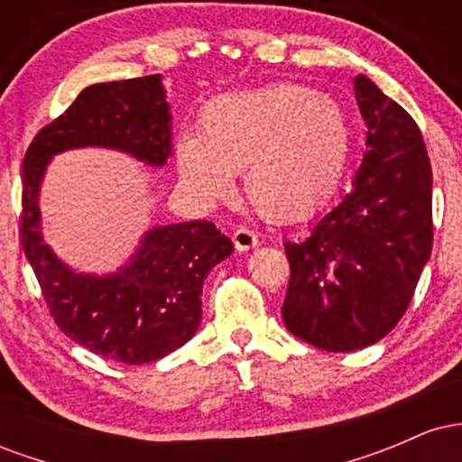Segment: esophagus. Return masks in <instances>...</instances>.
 I'll return each instance as SVG.
<instances>
[{"instance_id": "esophagus-1", "label": "esophagus", "mask_w": 462, "mask_h": 462, "mask_svg": "<svg viewBox=\"0 0 462 462\" xmlns=\"http://www.w3.org/2000/svg\"><path fill=\"white\" fill-rule=\"evenodd\" d=\"M232 241H235V247L238 252H247V249L256 247L261 238H258L256 232L247 230V227H238L235 235H232Z\"/></svg>"}]
</instances>
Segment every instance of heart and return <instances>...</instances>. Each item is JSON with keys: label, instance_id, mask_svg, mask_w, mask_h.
Here are the masks:
<instances>
[{"label": "heart", "instance_id": "1", "mask_svg": "<svg viewBox=\"0 0 462 462\" xmlns=\"http://www.w3.org/2000/svg\"><path fill=\"white\" fill-rule=\"evenodd\" d=\"M352 128L332 95L301 84H269L217 97L201 113L199 134L184 130L176 164L201 204L226 199L232 173L254 208L272 221H298L332 195L346 169Z\"/></svg>", "mask_w": 462, "mask_h": 462}]
</instances>
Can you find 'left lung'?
<instances>
[{
	"mask_svg": "<svg viewBox=\"0 0 462 462\" xmlns=\"http://www.w3.org/2000/svg\"><path fill=\"white\" fill-rule=\"evenodd\" d=\"M354 88L367 152L352 190L301 241L284 243V326L326 352H356L393 330L432 254V167L421 132L367 76Z\"/></svg>",
	"mask_w": 462,
	"mask_h": 462,
	"instance_id": "8db88e82",
	"label": "left lung"
}]
</instances>
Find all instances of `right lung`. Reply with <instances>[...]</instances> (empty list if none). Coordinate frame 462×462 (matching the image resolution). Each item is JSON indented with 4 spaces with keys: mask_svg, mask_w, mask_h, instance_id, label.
Here are the masks:
<instances>
[{
    "mask_svg": "<svg viewBox=\"0 0 462 462\" xmlns=\"http://www.w3.org/2000/svg\"><path fill=\"white\" fill-rule=\"evenodd\" d=\"M99 147L152 169L171 158V106L162 76L87 87L45 125L23 158L21 243L51 317L78 346L97 356L143 365L176 352L201 321V286L235 245L210 221L152 226L110 273L73 269L47 245L41 187L62 152Z\"/></svg>",
    "mask_w": 462,
    "mask_h": 462,
    "instance_id": "obj_1",
    "label": "right lung"
}]
</instances>
